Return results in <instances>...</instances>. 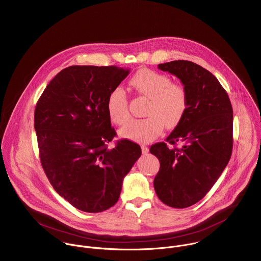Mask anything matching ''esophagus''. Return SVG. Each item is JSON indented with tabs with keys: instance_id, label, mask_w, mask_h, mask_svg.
Here are the masks:
<instances>
[{
	"instance_id": "esophagus-1",
	"label": "esophagus",
	"mask_w": 261,
	"mask_h": 261,
	"mask_svg": "<svg viewBox=\"0 0 261 261\" xmlns=\"http://www.w3.org/2000/svg\"><path fill=\"white\" fill-rule=\"evenodd\" d=\"M141 149H142V152H143L144 155L149 153V148L147 146H141Z\"/></svg>"
}]
</instances>
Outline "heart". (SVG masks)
I'll return each instance as SVG.
<instances>
[{
    "mask_svg": "<svg viewBox=\"0 0 261 261\" xmlns=\"http://www.w3.org/2000/svg\"><path fill=\"white\" fill-rule=\"evenodd\" d=\"M137 93L149 98L143 119H133L119 129L122 138L149 143L162 132L176 126L187 108V94L179 84L171 83L168 76L151 70L139 71L129 81ZM107 111L112 122L123 124L129 118L127 99L121 88L112 90L107 99Z\"/></svg>",
    "mask_w": 261,
    "mask_h": 261,
    "instance_id": "obj_1",
    "label": "heart"
}]
</instances>
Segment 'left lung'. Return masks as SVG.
I'll list each match as a JSON object with an SVG mask.
<instances>
[{"mask_svg":"<svg viewBox=\"0 0 261 261\" xmlns=\"http://www.w3.org/2000/svg\"><path fill=\"white\" fill-rule=\"evenodd\" d=\"M176 76L187 94L186 111L166 142L151 154L160 161L155 191L165 204L188 207L199 201L226 168L233 149V109L225 89L207 70L189 61L159 64Z\"/></svg>","mask_w":261,"mask_h":261,"instance_id":"obj_1","label":"left lung"}]
</instances>
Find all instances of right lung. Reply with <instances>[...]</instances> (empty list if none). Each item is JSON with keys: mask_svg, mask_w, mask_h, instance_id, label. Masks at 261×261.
Listing matches in <instances>:
<instances>
[{"mask_svg": "<svg viewBox=\"0 0 261 261\" xmlns=\"http://www.w3.org/2000/svg\"><path fill=\"white\" fill-rule=\"evenodd\" d=\"M129 74L115 66H71L44 89L34 112L42 168L55 190L76 208L100 213L113 206L122 181L141 157L128 140L116 136L107 111L112 90Z\"/></svg>", "mask_w": 261, "mask_h": 261, "instance_id": "right-lung-1", "label": "right lung"}]
</instances>
